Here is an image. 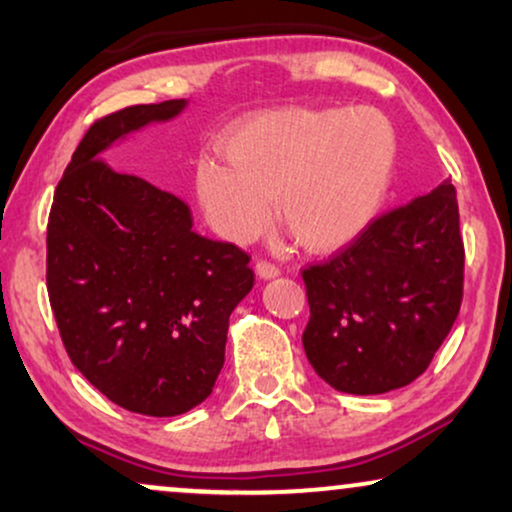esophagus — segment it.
Segmentation results:
<instances>
[{"mask_svg": "<svg viewBox=\"0 0 512 512\" xmlns=\"http://www.w3.org/2000/svg\"><path fill=\"white\" fill-rule=\"evenodd\" d=\"M256 275L261 279H272L279 275V268L272 261H265V258H261V261L256 263Z\"/></svg>", "mask_w": 512, "mask_h": 512, "instance_id": "1", "label": "esophagus"}]
</instances>
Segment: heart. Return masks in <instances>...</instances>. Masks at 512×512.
Instances as JSON below:
<instances>
[{
    "mask_svg": "<svg viewBox=\"0 0 512 512\" xmlns=\"http://www.w3.org/2000/svg\"><path fill=\"white\" fill-rule=\"evenodd\" d=\"M228 165L198 167V198L223 237L249 242L270 221L268 200L293 240L333 251L356 240L387 198L396 137L373 109L279 111L237 132Z\"/></svg>",
    "mask_w": 512,
    "mask_h": 512,
    "instance_id": "obj_1",
    "label": "heart"
}]
</instances>
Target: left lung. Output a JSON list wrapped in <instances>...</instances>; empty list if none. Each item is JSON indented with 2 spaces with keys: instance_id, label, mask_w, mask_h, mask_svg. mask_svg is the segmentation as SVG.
I'll list each match as a JSON object with an SVG mask.
<instances>
[{
  "instance_id": "1",
  "label": "left lung",
  "mask_w": 512,
  "mask_h": 512,
  "mask_svg": "<svg viewBox=\"0 0 512 512\" xmlns=\"http://www.w3.org/2000/svg\"><path fill=\"white\" fill-rule=\"evenodd\" d=\"M307 361L345 394H384L429 368L464 298L457 191L443 181L303 268Z\"/></svg>"
}]
</instances>
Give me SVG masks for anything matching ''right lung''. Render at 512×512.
<instances>
[{
	"label": "right lung",
	"mask_w": 512,
	"mask_h": 512,
	"mask_svg": "<svg viewBox=\"0 0 512 512\" xmlns=\"http://www.w3.org/2000/svg\"><path fill=\"white\" fill-rule=\"evenodd\" d=\"M184 104L97 118L58 181L46 230L48 300L69 359L111 403L151 417L212 394L230 312L254 286L247 251L198 235L184 200L100 158Z\"/></svg>",
	"instance_id": "right-lung-1"
}]
</instances>
